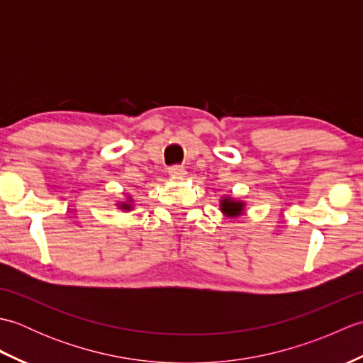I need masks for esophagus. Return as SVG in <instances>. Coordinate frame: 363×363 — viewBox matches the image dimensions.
Here are the masks:
<instances>
[{
    "instance_id": "esophagus-1",
    "label": "esophagus",
    "mask_w": 363,
    "mask_h": 363,
    "mask_svg": "<svg viewBox=\"0 0 363 363\" xmlns=\"http://www.w3.org/2000/svg\"><path fill=\"white\" fill-rule=\"evenodd\" d=\"M168 173L173 177H184L186 176V169H184V167H181V165H173L168 169Z\"/></svg>"
}]
</instances>
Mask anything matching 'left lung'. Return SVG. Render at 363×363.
<instances>
[{
	"mask_svg": "<svg viewBox=\"0 0 363 363\" xmlns=\"http://www.w3.org/2000/svg\"><path fill=\"white\" fill-rule=\"evenodd\" d=\"M243 204L242 203H235L234 199H221V211L225 212L229 217H237V215L242 213Z\"/></svg>",
	"mask_w": 363,
	"mask_h": 363,
	"instance_id": "left-lung-1",
	"label": "left lung"
}]
</instances>
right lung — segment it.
<instances>
[{"label":"right lung","mask_w":363,"mask_h":363,"mask_svg":"<svg viewBox=\"0 0 363 363\" xmlns=\"http://www.w3.org/2000/svg\"><path fill=\"white\" fill-rule=\"evenodd\" d=\"M123 209H129V206H126V204H123Z\"/></svg>","instance_id":"add662e5"}]
</instances>
